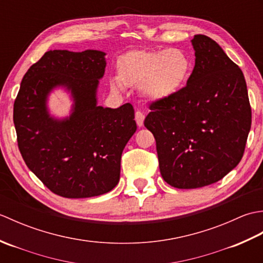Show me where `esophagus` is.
<instances>
[{
    "instance_id": "34e87169",
    "label": "esophagus",
    "mask_w": 263,
    "mask_h": 263,
    "mask_svg": "<svg viewBox=\"0 0 263 263\" xmlns=\"http://www.w3.org/2000/svg\"><path fill=\"white\" fill-rule=\"evenodd\" d=\"M135 119H136V122H137V125L140 127L143 125V121H144V115L142 111L140 110H137L136 111V115H135Z\"/></svg>"
}]
</instances>
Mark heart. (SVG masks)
Wrapping results in <instances>:
<instances>
[{
    "mask_svg": "<svg viewBox=\"0 0 263 263\" xmlns=\"http://www.w3.org/2000/svg\"><path fill=\"white\" fill-rule=\"evenodd\" d=\"M193 70L191 58L181 48L132 49L117 61V77L110 79L113 91L139 87L144 97L164 102L186 86Z\"/></svg>",
    "mask_w": 263,
    "mask_h": 263,
    "instance_id": "1",
    "label": "heart"
}]
</instances>
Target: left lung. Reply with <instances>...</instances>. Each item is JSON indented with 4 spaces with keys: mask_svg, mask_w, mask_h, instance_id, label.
I'll use <instances>...</instances> for the list:
<instances>
[{
    "mask_svg": "<svg viewBox=\"0 0 263 263\" xmlns=\"http://www.w3.org/2000/svg\"><path fill=\"white\" fill-rule=\"evenodd\" d=\"M191 42L195 64L186 86L153 102L144 119L160 174L177 189L210 185L235 168L252 120L242 70L210 37L195 35Z\"/></svg>",
    "mask_w": 263,
    "mask_h": 263,
    "instance_id": "8db88e82",
    "label": "left lung"
}]
</instances>
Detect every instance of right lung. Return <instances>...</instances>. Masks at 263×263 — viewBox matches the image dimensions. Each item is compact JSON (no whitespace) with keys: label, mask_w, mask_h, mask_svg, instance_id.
<instances>
[{"label":"right lung","mask_w":263,"mask_h":263,"mask_svg":"<svg viewBox=\"0 0 263 263\" xmlns=\"http://www.w3.org/2000/svg\"><path fill=\"white\" fill-rule=\"evenodd\" d=\"M105 53L48 51L22 78L13 122L26 165L55 194L91 198L120 181L123 149L137 131L131 104L97 105ZM64 86L74 99L69 118L58 120L47 109L48 95Z\"/></svg>","instance_id":"1"}]
</instances>
